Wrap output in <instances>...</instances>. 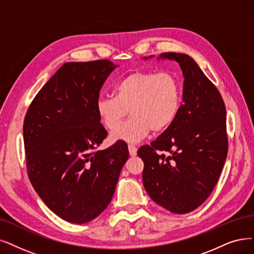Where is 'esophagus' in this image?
Here are the masks:
<instances>
[{
  "label": "esophagus",
  "mask_w": 254,
  "mask_h": 254,
  "mask_svg": "<svg viewBox=\"0 0 254 254\" xmlns=\"http://www.w3.org/2000/svg\"><path fill=\"white\" fill-rule=\"evenodd\" d=\"M128 150H129V154L131 156H135L137 153V149L134 145H128Z\"/></svg>",
  "instance_id": "1"
}]
</instances>
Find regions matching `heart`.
<instances>
[{
  "label": "heart",
  "instance_id": "1",
  "mask_svg": "<svg viewBox=\"0 0 254 254\" xmlns=\"http://www.w3.org/2000/svg\"><path fill=\"white\" fill-rule=\"evenodd\" d=\"M181 106L178 79L169 72L137 70L122 78L115 96H100L97 114L107 129L113 130L127 113L131 117L113 131L111 138L139 141L150 131L162 132L177 118Z\"/></svg>",
  "mask_w": 254,
  "mask_h": 254
}]
</instances>
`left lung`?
<instances>
[{
	"mask_svg": "<svg viewBox=\"0 0 254 254\" xmlns=\"http://www.w3.org/2000/svg\"><path fill=\"white\" fill-rule=\"evenodd\" d=\"M160 58L179 64L184 103L172 125L150 146L140 147L137 155L144 161L143 184L150 198L171 212L187 214L208 198L224 167L226 108L218 88L191 57L169 52Z\"/></svg>",
	"mask_w": 254,
	"mask_h": 254,
	"instance_id": "obj_1",
	"label": "left lung"
}]
</instances>
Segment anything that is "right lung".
<instances>
[{
	"label": "right lung",
	"mask_w": 254,
	"mask_h": 254,
	"mask_svg": "<svg viewBox=\"0 0 254 254\" xmlns=\"http://www.w3.org/2000/svg\"><path fill=\"white\" fill-rule=\"evenodd\" d=\"M117 66L107 59L64 64L25 117L30 182L45 204L69 223L83 224L107 207L129 157L127 145L120 140L96 151L107 136L96 102Z\"/></svg>",
	"instance_id": "right-lung-1"
}]
</instances>
